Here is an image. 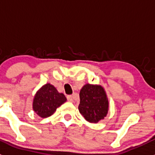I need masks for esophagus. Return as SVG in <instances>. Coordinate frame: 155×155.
I'll return each instance as SVG.
<instances>
[{
  "instance_id": "obj_1",
  "label": "esophagus",
  "mask_w": 155,
  "mask_h": 155,
  "mask_svg": "<svg viewBox=\"0 0 155 155\" xmlns=\"http://www.w3.org/2000/svg\"><path fill=\"white\" fill-rule=\"evenodd\" d=\"M75 98V94H72V95H68V97H67V98H68V100L69 101V102H73L74 99Z\"/></svg>"
}]
</instances>
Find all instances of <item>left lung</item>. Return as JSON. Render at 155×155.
Returning <instances> with one entry per match:
<instances>
[{"label": "left lung", "mask_w": 155, "mask_h": 155, "mask_svg": "<svg viewBox=\"0 0 155 155\" xmlns=\"http://www.w3.org/2000/svg\"><path fill=\"white\" fill-rule=\"evenodd\" d=\"M79 112L87 121L98 123L108 113L109 102L102 86L87 84L80 91Z\"/></svg>", "instance_id": "left-lung-1"}]
</instances>
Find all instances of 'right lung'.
Masks as SVG:
<instances>
[{"instance_id":"add662e5","label":"right lung","mask_w":155,"mask_h":155,"mask_svg":"<svg viewBox=\"0 0 155 155\" xmlns=\"http://www.w3.org/2000/svg\"><path fill=\"white\" fill-rule=\"evenodd\" d=\"M67 101L63 93H59L56 87L50 84L42 86L33 100V110L42 118L50 116L57 108Z\"/></svg>"}]
</instances>
